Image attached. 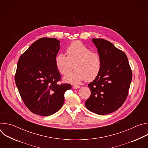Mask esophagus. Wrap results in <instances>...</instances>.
<instances>
[{
    "instance_id": "34e87169",
    "label": "esophagus",
    "mask_w": 148,
    "mask_h": 148,
    "mask_svg": "<svg viewBox=\"0 0 148 148\" xmlns=\"http://www.w3.org/2000/svg\"><path fill=\"white\" fill-rule=\"evenodd\" d=\"M73 88H74V89H78V88H79V86L74 85V86H73Z\"/></svg>"
}]
</instances>
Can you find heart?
<instances>
[{
    "label": "heart",
    "instance_id": "heart-1",
    "mask_svg": "<svg viewBox=\"0 0 148 148\" xmlns=\"http://www.w3.org/2000/svg\"><path fill=\"white\" fill-rule=\"evenodd\" d=\"M67 56L58 54L55 58V65L58 72L66 75L73 69L75 70L64 77L66 82L77 84L86 79L94 80L98 75L102 61L99 54L79 41L72 43L66 49Z\"/></svg>",
    "mask_w": 148,
    "mask_h": 148
}]
</instances>
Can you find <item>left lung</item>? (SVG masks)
I'll use <instances>...</instances> for the list:
<instances>
[{
    "mask_svg": "<svg viewBox=\"0 0 148 148\" xmlns=\"http://www.w3.org/2000/svg\"><path fill=\"white\" fill-rule=\"evenodd\" d=\"M101 61L98 75L88 86L91 95L85 102L86 108L98 115H106L119 108L128 95L132 78L128 58L111 42L92 38Z\"/></svg>",
    "mask_w": 148,
    "mask_h": 148,
    "instance_id": "1",
    "label": "left lung"
}]
</instances>
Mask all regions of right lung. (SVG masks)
Here are the masks:
<instances>
[{
    "label": "right lung",
    "mask_w": 148,
    "mask_h": 148,
    "mask_svg": "<svg viewBox=\"0 0 148 148\" xmlns=\"http://www.w3.org/2000/svg\"><path fill=\"white\" fill-rule=\"evenodd\" d=\"M60 41L43 37L36 41L20 57L15 82L27 108L33 113L49 116L57 112L64 102L69 84H58L61 75L55 65Z\"/></svg>",
    "instance_id": "add662e5"
}]
</instances>
